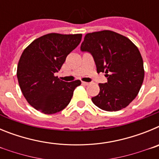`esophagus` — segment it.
Instances as JSON below:
<instances>
[{"label":"esophagus","instance_id":"obj_1","mask_svg":"<svg viewBox=\"0 0 159 159\" xmlns=\"http://www.w3.org/2000/svg\"><path fill=\"white\" fill-rule=\"evenodd\" d=\"M82 84H84V85H86V86H88V85H89L90 83H88V82H82Z\"/></svg>","mask_w":159,"mask_h":159}]
</instances>
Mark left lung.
<instances>
[{
	"label": "left lung",
	"instance_id": "obj_1",
	"mask_svg": "<svg viewBox=\"0 0 159 159\" xmlns=\"http://www.w3.org/2000/svg\"><path fill=\"white\" fill-rule=\"evenodd\" d=\"M80 50L94 59L97 72H105L107 82L99 84V93L92 100L107 111L128 106L141 88L144 79L143 61L138 48L128 38L109 30L88 33Z\"/></svg>",
	"mask_w": 159,
	"mask_h": 159
}]
</instances>
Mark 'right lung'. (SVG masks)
<instances>
[{
	"label": "right lung",
	"instance_id": "obj_1",
	"mask_svg": "<svg viewBox=\"0 0 159 159\" xmlns=\"http://www.w3.org/2000/svg\"><path fill=\"white\" fill-rule=\"evenodd\" d=\"M82 34L49 33L24 50L17 66L20 88L28 102L44 114H55L68 105L80 80L67 83L55 76L66 57L80 44Z\"/></svg>",
	"mask_w": 159,
	"mask_h": 159
}]
</instances>
